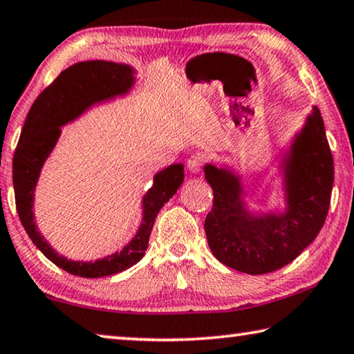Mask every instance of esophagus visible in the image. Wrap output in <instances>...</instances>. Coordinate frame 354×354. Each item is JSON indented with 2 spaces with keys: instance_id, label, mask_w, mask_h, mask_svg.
I'll use <instances>...</instances> for the list:
<instances>
[{
  "instance_id": "esophagus-1",
  "label": "esophagus",
  "mask_w": 354,
  "mask_h": 354,
  "mask_svg": "<svg viewBox=\"0 0 354 354\" xmlns=\"http://www.w3.org/2000/svg\"><path fill=\"white\" fill-rule=\"evenodd\" d=\"M202 166L203 161L201 157H197V155H193V157L188 158V171L191 174H199L202 171Z\"/></svg>"
}]
</instances>
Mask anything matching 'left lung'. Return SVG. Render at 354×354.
<instances>
[{"label":"left lung","mask_w":354,"mask_h":354,"mask_svg":"<svg viewBox=\"0 0 354 354\" xmlns=\"http://www.w3.org/2000/svg\"><path fill=\"white\" fill-rule=\"evenodd\" d=\"M275 163L284 208L269 212L250 209L244 176L233 166H203L214 194L205 219L209 249L222 264L249 275L269 274L294 261L325 224L334 161L315 105L303 127L277 153Z\"/></svg>","instance_id":"obj_1"}]
</instances>
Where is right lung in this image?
Wrapping results in <instances>:
<instances>
[{
	"label": "right lung",
	"instance_id": "add662e5",
	"mask_svg": "<svg viewBox=\"0 0 354 354\" xmlns=\"http://www.w3.org/2000/svg\"><path fill=\"white\" fill-rule=\"evenodd\" d=\"M135 68L107 60H85L68 66L40 93L24 121L14 155V189L17 212L24 230L43 255L60 269L84 278L115 275L132 268L145 257L155 218L177 193L185 178L182 163L153 174V183L141 199V224L135 236L111 255L95 261H74L53 249L39 232L34 214L35 188L41 167L53 153L62 127L85 115L95 105L127 96L136 84Z\"/></svg>",
	"mask_w": 354,
	"mask_h": 354
}]
</instances>
